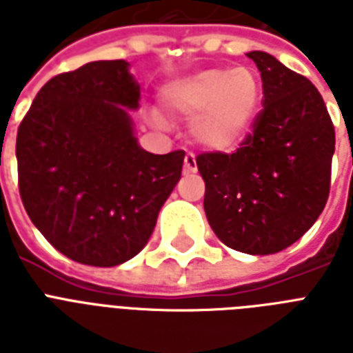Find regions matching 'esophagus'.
<instances>
[{
	"label": "esophagus",
	"mask_w": 353,
	"mask_h": 353,
	"mask_svg": "<svg viewBox=\"0 0 353 353\" xmlns=\"http://www.w3.org/2000/svg\"><path fill=\"white\" fill-rule=\"evenodd\" d=\"M185 174H196L198 172V163H196V155L187 154L185 155V166H183Z\"/></svg>",
	"instance_id": "34e87169"
}]
</instances>
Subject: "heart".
I'll use <instances>...</instances> for the list:
<instances>
[{"label": "heart", "instance_id": "b5f03b06", "mask_svg": "<svg viewBox=\"0 0 353 353\" xmlns=\"http://www.w3.org/2000/svg\"><path fill=\"white\" fill-rule=\"evenodd\" d=\"M161 99L176 117L192 121L190 133L199 146L225 154L251 132L262 102V84L245 65L207 68L168 82Z\"/></svg>", "mask_w": 353, "mask_h": 353}]
</instances>
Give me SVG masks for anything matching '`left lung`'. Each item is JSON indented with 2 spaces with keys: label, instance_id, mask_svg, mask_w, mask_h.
I'll use <instances>...</instances> for the list:
<instances>
[{
  "label": "left lung",
  "instance_id": "8db88e82",
  "mask_svg": "<svg viewBox=\"0 0 353 353\" xmlns=\"http://www.w3.org/2000/svg\"><path fill=\"white\" fill-rule=\"evenodd\" d=\"M256 63L263 110L234 154L198 155L205 214L227 247L274 254L295 243L330 194L335 130L317 88L263 51Z\"/></svg>",
  "mask_w": 353,
  "mask_h": 353
}]
</instances>
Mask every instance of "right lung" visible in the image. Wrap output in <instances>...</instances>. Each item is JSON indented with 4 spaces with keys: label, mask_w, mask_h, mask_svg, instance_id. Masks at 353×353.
<instances>
[{
    "label": "right lung",
    "mask_w": 353,
    "mask_h": 353,
    "mask_svg": "<svg viewBox=\"0 0 353 353\" xmlns=\"http://www.w3.org/2000/svg\"><path fill=\"white\" fill-rule=\"evenodd\" d=\"M139 99L126 60L90 62L49 80L18 128L25 210L74 262L113 268L135 256L181 179L183 150L157 155L137 143Z\"/></svg>",
    "instance_id": "obj_1"
}]
</instances>
